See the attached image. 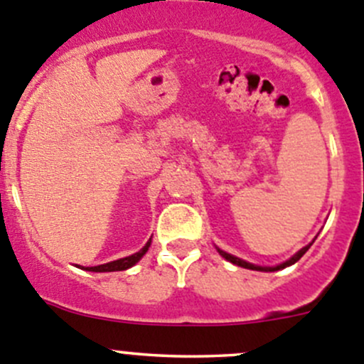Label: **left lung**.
<instances>
[{"label":"left lung","instance_id":"obj_1","mask_svg":"<svg viewBox=\"0 0 364 364\" xmlns=\"http://www.w3.org/2000/svg\"><path fill=\"white\" fill-rule=\"evenodd\" d=\"M311 245H313V242L309 243V245L302 247V249L299 250L297 254H294V256H291L290 259L284 261V263H281V264H277V267H259V264H252V263H249V261H243V259H240V257L232 256V254H229V252H224V250H220V249H217V250H218V254H220L222 257H225V259H228V261H231L232 264H238V267L249 268V270H259V272H276V270H281V268H287V267H290V264L297 263V261L301 259L302 256H304L306 250H308Z\"/></svg>","mask_w":364,"mask_h":364}]
</instances>
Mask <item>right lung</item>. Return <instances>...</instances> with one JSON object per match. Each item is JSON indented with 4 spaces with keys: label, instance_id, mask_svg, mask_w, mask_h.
<instances>
[{
    "label": "right lung",
    "instance_id": "obj_1",
    "mask_svg": "<svg viewBox=\"0 0 364 364\" xmlns=\"http://www.w3.org/2000/svg\"><path fill=\"white\" fill-rule=\"evenodd\" d=\"M149 245H151V240L146 243V245L142 247V249L139 250V252L132 254V256L121 257V259L110 261V263L97 264V267H83V270H88V272H117V270H128V268H132L133 264L139 263V261L142 259V256L147 252V249H149Z\"/></svg>",
    "mask_w": 364,
    "mask_h": 364
}]
</instances>
